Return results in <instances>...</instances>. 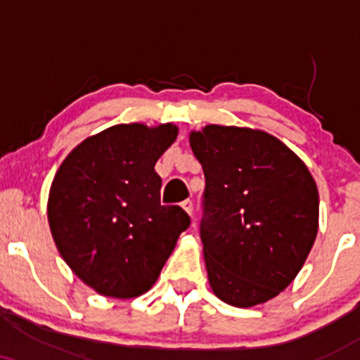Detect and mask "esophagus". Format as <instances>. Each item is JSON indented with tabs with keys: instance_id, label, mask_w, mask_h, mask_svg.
<instances>
[{
	"instance_id": "obj_1",
	"label": "esophagus",
	"mask_w": 360,
	"mask_h": 360,
	"mask_svg": "<svg viewBox=\"0 0 360 360\" xmlns=\"http://www.w3.org/2000/svg\"><path fill=\"white\" fill-rule=\"evenodd\" d=\"M181 206H183V208H184L186 212H188L189 214H193V201H191V200H184L183 203H181Z\"/></svg>"
}]
</instances>
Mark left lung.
<instances>
[{"label":"left lung","mask_w":360,"mask_h":360,"mask_svg":"<svg viewBox=\"0 0 360 360\" xmlns=\"http://www.w3.org/2000/svg\"><path fill=\"white\" fill-rule=\"evenodd\" d=\"M189 143L205 172L200 235L213 292L238 308L266 303L291 284L315 242V181L266 131L208 125Z\"/></svg>","instance_id":"left-lung-1"}]
</instances>
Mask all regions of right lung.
<instances>
[{"mask_svg": "<svg viewBox=\"0 0 360 360\" xmlns=\"http://www.w3.org/2000/svg\"><path fill=\"white\" fill-rule=\"evenodd\" d=\"M171 123L115 125L86 139L60 164L49 194L57 249L100 295L135 298L152 288L191 223L177 205H160L155 162L174 142Z\"/></svg>", "mask_w": 360, "mask_h": 360, "instance_id": "right-lung-1", "label": "right lung"}]
</instances>
